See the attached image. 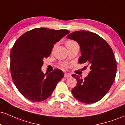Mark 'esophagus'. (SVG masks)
Returning a JSON list of instances; mask_svg holds the SVG:
<instances>
[{"mask_svg": "<svg viewBox=\"0 0 125 125\" xmlns=\"http://www.w3.org/2000/svg\"><path fill=\"white\" fill-rule=\"evenodd\" d=\"M64 77H71V74L70 73H64Z\"/></svg>", "mask_w": 125, "mask_h": 125, "instance_id": "obj_1", "label": "esophagus"}]
</instances>
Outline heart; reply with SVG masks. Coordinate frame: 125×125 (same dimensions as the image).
Instances as JSON below:
<instances>
[{"mask_svg": "<svg viewBox=\"0 0 125 125\" xmlns=\"http://www.w3.org/2000/svg\"><path fill=\"white\" fill-rule=\"evenodd\" d=\"M77 43L75 41H73V40H67V41H66V47L67 48H68V47L69 46H73L74 45V44H76ZM54 47H55V46H54L53 49L54 48ZM62 66L63 67H66L67 65L66 64H62Z\"/></svg>", "mask_w": 125, "mask_h": 125, "instance_id": "heart-1", "label": "heart"}]
</instances>
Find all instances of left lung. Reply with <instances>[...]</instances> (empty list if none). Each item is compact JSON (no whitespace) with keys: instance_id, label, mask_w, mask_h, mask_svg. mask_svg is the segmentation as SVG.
Segmentation results:
<instances>
[{"instance_id":"obj_1","label":"left lung","mask_w":125,"mask_h":125,"mask_svg":"<svg viewBox=\"0 0 125 125\" xmlns=\"http://www.w3.org/2000/svg\"><path fill=\"white\" fill-rule=\"evenodd\" d=\"M67 38L79 44L81 56L79 63L90 66L84 80L78 75H72L77 81L76 86L72 90L73 96L84 104L98 102L108 92L116 77L117 64L112 49L104 39L88 31H76Z\"/></svg>"}]
</instances>
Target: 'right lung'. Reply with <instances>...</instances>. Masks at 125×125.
I'll use <instances>...</instances> for the list:
<instances>
[{"label": "right lung", "mask_w": 125, "mask_h": 125, "mask_svg": "<svg viewBox=\"0 0 125 125\" xmlns=\"http://www.w3.org/2000/svg\"><path fill=\"white\" fill-rule=\"evenodd\" d=\"M69 33L68 30L36 28L16 41L10 52L11 76L26 98L35 102L46 100L63 77L60 70L44 74L41 68L43 59L49 56L54 44Z\"/></svg>", "instance_id": "1"}]
</instances>
